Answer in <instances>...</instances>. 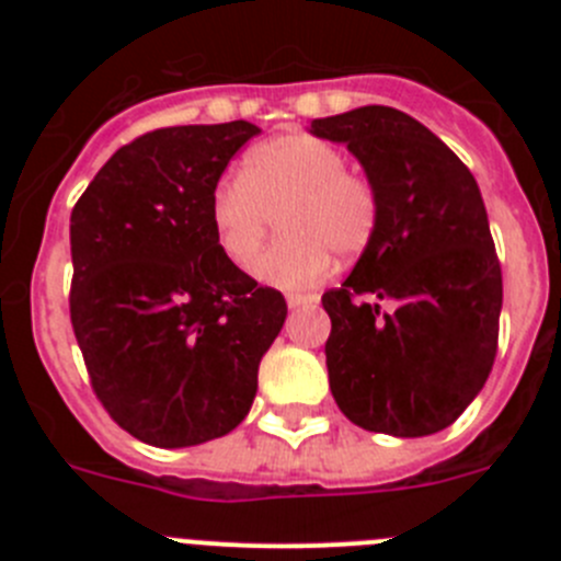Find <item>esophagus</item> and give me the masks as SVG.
I'll return each instance as SVG.
<instances>
[{"label":"esophagus","instance_id":"34e87169","mask_svg":"<svg viewBox=\"0 0 561 561\" xmlns=\"http://www.w3.org/2000/svg\"><path fill=\"white\" fill-rule=\"evenodd\" d=\"M286 304H289V309H300V306H317L320 304V297L304 295V291H291V295H286Z\"/></svg>","mask_w":561,"mask_h":561}]
</instances>
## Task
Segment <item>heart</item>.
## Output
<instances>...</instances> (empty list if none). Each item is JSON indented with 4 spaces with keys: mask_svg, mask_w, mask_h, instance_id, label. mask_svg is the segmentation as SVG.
Instances as JSON below:
<instances>
[{
    "mask_svg": "<svg viewBox=\"0 0 561 561\" xmlns=\"http://www.w3.org/2000/svg\"><path fill=\"white\" fill-rule=\"evenodd\" d=\"M277 213L286 238L261 255L255 275L277 289H306L329 272L331 252L351 257L370 244L379 196L345 168L340 148L291 131L252 148L238 180L219 182L207 202L213 238L241 270L255 261Z\"/></svg>",
    "mask_w": 561,
    "mask_h": 561,
    "instance_id": "1",
    "label": "heart"
}]
</instances>
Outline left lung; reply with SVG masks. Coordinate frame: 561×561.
Segmentation results:
<instances>
[{"label":"left lung","mask_w":561,"mask_h":561,"mask_svg":"<svg viewBox=\"0 0 561 561\" xmlns=\"http://www.w3.org/2000/svg\"><path fill=\"white\" fill-rule=\"evenodd\" d=\"M309 131L345 142L379 196L370 244L323 295L336 408L368 433H440L483 390L497 354L503 275L478 182L399 108H351Z\"/></svg>","instance_id":"8db88e82"}]
</instances>
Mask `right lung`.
<instances>
[{
  "label": "right lung",
  "mask_w": 561,
  "mask_h": 561,
  "mask_svg": "<svg viewBox=\"0 0 561 561\" xmlns=\"http://www.w3.org/2000/svg\"><path fill=\"white\" fill-rule=\"evenodd\" d=\"M261 131L157 128L112 153L69 219V317L103 408L142 444L196 447L250 413L286 300L221 255L207 202Z\"/></svg>",
  "instance_id": "add662e5"
}]
</instances>
